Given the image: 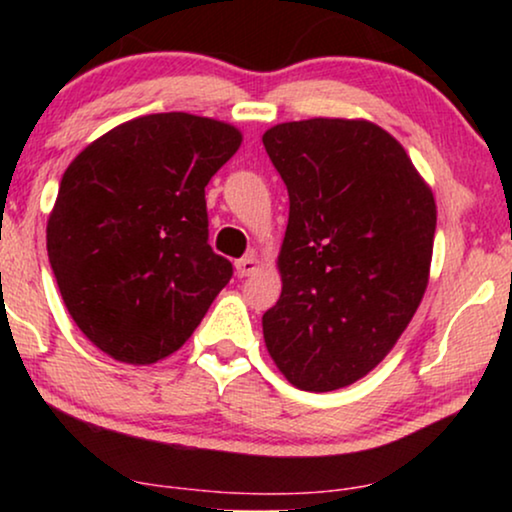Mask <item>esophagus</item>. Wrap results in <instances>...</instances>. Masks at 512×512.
I'll return each mask as SVG.
<instances>
[{
  "label": "esophagus",
  "instance_id": "esophagus-1",
  "mask_svg": "<svg viewBox=\"0 0 512 512\" xmlns=\"http://www.w3.org/2000/svg\"><path fill=\"white\" fill-rule=\"evenodd\" d=\"M235 270H237V277H249V275H254V272L258 270V258H256V254H249V256L240 258V261L235 263Z\"/></svg>",
  "mask_w": 512,
  "mask_h": 512
}]
</instances>
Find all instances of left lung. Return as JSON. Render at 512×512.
I'll list each match as a JSON object with an SVG mask.
<instances>
[{
    "label": "left lung",
    "instance_id": "1",
    "mask_svg": "<svg viewBox=\"0 0 512 512\" xmlns=\"http://www.w3.org/2000/svg\"><path fill=\"white\" fill-rule=\"evenodd\" d=\"M263 146L289 191L282 296L263 314L265 347L293 387H349L422 303L436 200L403 146L370 121L279 123Z\"/></svg>",
    "mask_w": 512,
    "mask_h": 512
}]
</instances>
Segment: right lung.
<instances>
[{"mask_svg": "<svg viewBox=\"0 0 512 512\" xmlns=\"http://www.w3.org/2000/svg\"><path fill=\"white\" fill-rule=\"evenodd\" d=\"M242 132L170 111L132 118L62 174L46 249L81 333L111 359L149 366L184 345L233 277L209 247L205 186Z\"/></svg>", "mask_w": 512, "mask_h": 512, "instance_id": "1", "label": "right lung"}]
</instances>
